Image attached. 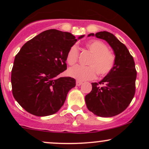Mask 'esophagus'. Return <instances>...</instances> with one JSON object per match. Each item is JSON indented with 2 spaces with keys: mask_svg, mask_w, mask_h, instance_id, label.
I'll use <instances>...</instances> for the list:
<instances>
[{
  "mask_svg": "<svg viewBox=\"0 0 149 149\" xmlns=\"http://www.w3.org/2000/svg\"><path fill=\"white\" fill-rule=\"evenodd\" d=\"M82 83H83V82L80 81V80H76V85H77V86H80V85H81Z\"/></svg>",
  "mask_w": 149,
  "mask_h": 149,
  "instance_id": "1",
  "label": "esophagus"
}]
</instances>
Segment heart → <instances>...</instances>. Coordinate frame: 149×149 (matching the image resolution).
<instances>
[{"instance_id": "1", "label": "heart", "mask_w": 149, "mask_h": 149, "mask_svg": "<svg viewBox=\"0 0 149 149\" xmlns=\"http://www.w3.org/2000/svg\"><path fill=\"white\" fill-rule=\"evenodd\" d=\"M86 47L92 54L88 62L90 66L77 65L73 66L68 70V75L78 80H86L95 78L97 73L101 76L109 74L115 65V54L109 50L107 45L101 40L88 41L86 43ZM78 47L76 45H72L66 54V62L69 65L75 64L78 60Z\"/></svg>"}]
</instances>
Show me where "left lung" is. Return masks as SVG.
<instances>
[{"instance_id":"left-lung-1","label":"left lung","mask_w":149,"mask_h":149,"mask_svg":"<svg viewBox=\"0 0 149 149\" xmlns=\"http://www.w3.org/2000/svg\"><path fill=\"white\" fill-rule=\"evenodd\" d=\"M88 36L105 40L113 49V69L99 83H92V91L85 96L90 111L100 117H113L127 109L135 94L136 71L134 59L126 46L113 34L100 31Z\"/></svg>"}]
</instances>
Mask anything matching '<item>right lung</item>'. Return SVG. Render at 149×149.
<instances>
[{
	"label": "right lung",
	"instance_id": "1",
	"mask_svg": "<svg viewBox=\"0 0 149 149\" xmlns=\"http://www.w3.org/2000/svg\"><path fill=\"white\" fill-rule=\"evenodd\" d=\"M76 41L69 32L47 30L26 42L15 56L11 73L13 95L27 112L50 116L64 104L76 80L57 76L66 70V54Z\"/></svg>",
	"mask_w": 149,
	"mask_h": 149
}]
</instances>
